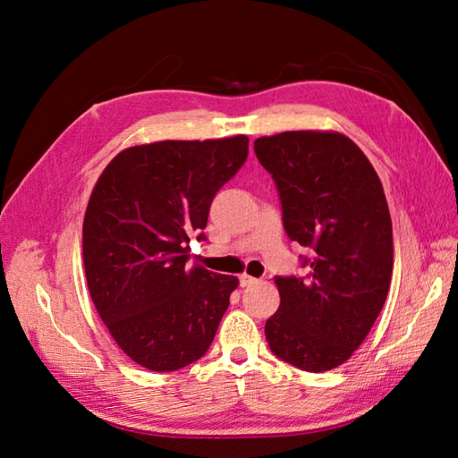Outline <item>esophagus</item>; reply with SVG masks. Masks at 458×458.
Segmentation results:
<instances>
[{
  "mask_svg": "<svg viewBox=\"0 0 458 458\" xmlns=\"http://www.w3.org/2000/svg\"><path fill=\"white\" fill-rule=\"evenodd\" d=\"M239 281H241V286H250V284L258 283V279H254V276H250V275H246V273H242V275L239 276Z\"/></svg>",
  "mask_w": 458,
  "mask_h": 458,
  "instance_id": "obj_1",
  "label": "esophagus"
}]
</instances>
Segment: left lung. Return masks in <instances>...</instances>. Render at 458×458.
<instances>
[{"instance_id": "1", "label": "left lung", "mask_w": 458, "mask_h": 458, "mask_svg": "<svg viewBox=\"0 0 458 458\" xmlns=\"http://www.w3.org/2000/svg\"><path fill=\"white\" fill-rule=\"evenodd\" d=\"M279 189L290 241L308 248V276H276L281 306L266 323L271 352L308 372L348 361L380 315L392 281V217L378 174L338 131L258 137Z\"/></svg>"}]
</instances>
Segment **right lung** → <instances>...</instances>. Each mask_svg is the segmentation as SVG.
<instances>
[{
	"label": "right lung",
	"mask_w": 458,
	"mask_h": 458,
	"mask_svg": "<svg viewBox=\"0 0 458 458\" xmlns=\"http://www.w3.org/2000/svg\"><path fill=\"white\" fill-rule=\"evenodd\" d=\"M246 157V135L157 141L120 150L97 179L84 216L88 288L137 365L172 372L210 348L239 279L189 266V237Z\"/></svg>",
	"instance_id": "1"
}]
</instances>
